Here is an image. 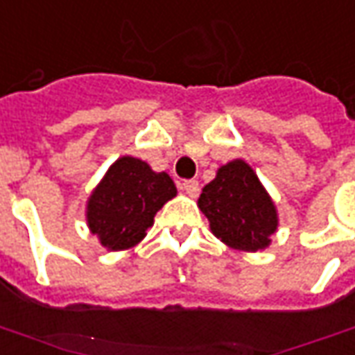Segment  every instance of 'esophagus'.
<instances>
[{"mask_svg":"<svg viewBox=\"0 0 355 355\" xmlns=\"http://www.w3.org/2000/svg\"><path fill=\"white\" fill-rule=\"evenodd\" d=\"M180 188L187 192L188 196L192 198H196L198 194H200V184H198V180H194V178H192V180H184V182L180 184Z\"/></svg>","mask_w":355,"mask_h":355,"instance_id":"1","label":"esophagus"}]
</instances>
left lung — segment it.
<instances>
[{
	"label": "left lung",
	"mask_w": 355,
	"mask_h": 355,
	"mask_svg": "<svg viewBox=\"0 0 355 355\" xmlns=\"http://www.w3.org/2000/svg\"><path fill=\"white\" fill-rule=\"evenodd\" d=\"M198 206L208 218L214 235L239 250L268 247L278 227V214L268 192L245 161H231L204 187Z\"/></svg>",
	"instance_id": "obj_1"
}]
</instances>
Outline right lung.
I'll use <instances>...</instances> for the list:
<instances>
[{"label":"right lung","instance_id":"1","mask_svg":"<svg viewBox=\"0 0 355 355\" xmlns=\"http://www.w3.org/2000/svg\"><path fill=\"white\" fill-rule=\"evenodd\" d=\"M177 196L167 173H153L136 157H120L108 168L87 204V223L103 247L124 250L146 237L163 204Z\"/></svg>","mask_w":355,"mask_h":355}]
</instances>
